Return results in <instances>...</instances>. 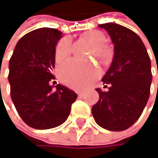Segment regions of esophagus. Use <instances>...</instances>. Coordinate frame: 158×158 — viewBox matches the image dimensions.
<instances>
[{"label": "esophagus", "instance_id": "obj_1", "mask_svg": "<svg viewBox=\"0 0 158 158\" xmlns=\"http://www.w3.org/2000/svg\"><path fill=\"white\" fill-rule=\"evenodd\" d=\"M77 95H78V97H82L83 96V93L82 92H77Z\"/></svg>", "mask_w": 158, "mask_h": 158}]
</instances>
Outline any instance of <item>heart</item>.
Wrapping results in <instances>:
<instances>
[{
  "label": "heart",
  "mask_w": 158,
  "mask_h": 158,
  "mask_svg": "<svg viewBox=\"0 0 158 158\" xmlns=\"http://www.w3.org/2000/svg\"><path fill=\"white\" fill-rule=\"evenodd\" d=\"M81 38L91 44L94 45V48L91 49V53L94 51L98 52L102 55H106L109 51V48L102 43L105 39V35L99 31H85L81 35ZM73 52V47L69 39H62L58 42L55 48L54 58L57 64H63L66 62ZM90 71L92 75H95L97 73V69L95 66H89L85 67L80 64H77L75 61L68 63L67 64L60 67L58 69V76L62 83L64 85L75 88L81 89L83 87V77L84 74Z\"/></svg>",
  "instance_id": "obj_1"
}]
</instances>
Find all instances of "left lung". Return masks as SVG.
Returning <instances> with one entry per match:
<instances>
[{
    "mask_svg": "<svg viewBox=\"0 0 158 158\" xmlns=\"http://www.w3.org/2000/svg\"><path fill=\"white\" fill-rule=\"evenodd\" d=\"M99 27L109 32L114 57L102 78L109 90L96 89L99 100L92 113L101 127L123 131L138 121L147 104L153 77L151 61L143 42L130 29L111 22Z\"/></svg>",
    "mask_w": 158,
    "mask_h": 158,
    "instance_id": "8db88e82",
    "label": "left lung"
}]
</instances>
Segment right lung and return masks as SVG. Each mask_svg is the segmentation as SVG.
Returning a JSON list of instances; mask_svg holds the SVG:
<instances>
[{
    "instance_id": "obj_1",
    "label": "right lung",
    "mask_w": 158,
    "mask_h": 158,
    "mask_svg": "<svg viewBox=\"0 0 158 158\" xmlns=\"http://www.w3.org/2000/svg\"><path fill=\"white\" fill-rule=\"evenodd\" d=\"M62 32L40 28L18 42L9 61L10 94L23 122L35 129H49L65 122L77 94L60 84L52 90L50 73L55 46Z\"/></svg>"
}]
</instances>
